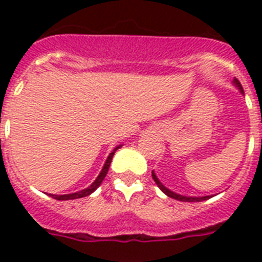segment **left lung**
I'll list each match as a JSON object with an SVG mask.
<instances>
[{"instance_id":"left-lung-1","label":"left lung","mask_w":262,"mask_h":262,"mask_svg":"<svg viewBox=\"0 0 262 262\" xmlns=\"http://www.w3.org/2000/svg\"><path fill=\"white\" fill-rule=\"evenodd\" d=\"M232 83H234V85H235V87L241 91V94H244V88H242V85H241V83L238 81V80L234 79V80H232ZM152 178H154L155 183L158 185V186H159V189L163 191L164 194L168 195V197H171V199H174V200H178V201H185V203H199V201H204V200H208V199H211V197H213V195H203V197H194V195L178 194V193H175V191L170 190V189H167V187L164 186L163 183L159 181V178L156 177V174H155V171H154V170H152Z\"/></svg>"}]
</instances>
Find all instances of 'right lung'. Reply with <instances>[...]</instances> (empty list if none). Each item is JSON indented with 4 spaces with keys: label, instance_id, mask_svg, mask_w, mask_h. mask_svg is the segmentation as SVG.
<instances>
[{
    "label": "right lung",
    "instance_id": "obj_1",
    "mask_svg": "<svg viewBox=\"0 0 262 262\" xmlns=\"http://www.w3.org/2000/svg\"><path fill=\"white\" fill-rule=\"evenodd\" d=\"M121 147H122V145H117V147L113 149V152H111L110 155L107 156L106 162H104V164H103L102 171L99 172V175L96 177V179H95L94 182L91 183L90 186L85 187V189H83V190L76 191V193H71V194H50V197H53V199H55V200H61V201H63V200L81 199V197H87V195H90L91 193H94V191L96 190L99 186H100V183L103 182V179H104V177H106V174H107V171H108V167H110L111 160H113V156H114L115 151H118Z\"/></svg>",
    "mask_w": 262,
    "mask_h": 262
}]
</instances>
